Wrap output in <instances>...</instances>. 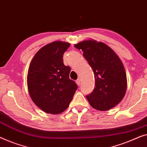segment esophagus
Returning a JSON list of instances; mask_svg holds the SVG:
<instances>
[{
  "instance_id": "obj_1",
  "label": "esophagus",
  "mask_w": 147,
  "mask_h": 147,
  "mask_svg": "<svg viewBox=\"0 0 147 147\" xmlns=\"http://www.w3.org/2000/svg\"><path fill=\"white\" fill-rule=\"evenodd\" d=\"M76 84H77L78 86H80L81 85V80H80V79H78V80L76 81Z\"/></svg>"
}]
</instances>
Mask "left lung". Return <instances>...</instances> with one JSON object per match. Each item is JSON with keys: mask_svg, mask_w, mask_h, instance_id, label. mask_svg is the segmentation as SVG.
Returning a JSON list of instances; mask_svg holds the SVG:
<instances>
[{"mask_svg": "<svg viewBox=\"0 0 147 147\" xmlns=\"http://www.w3.org/2000/svg\"><path fill=\"white\" fill-rule=\"evenodd\" d=\"M84 52L83 56L92 68L95 88L86 96L90 105L99 111H107L117 105L127 90L126 72L115 52L101 42L84 40L74 45Z\"/></svg>", "mask_w": 147, "mask_h": 147, "instance_id": "left-lung-1", "label": "left lung"}]
</instances>
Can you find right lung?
Instances as JSON below:
<instances>
[{
  "label": "right lung",
  "instance_id": "right-lung-1",
  "mask_svg": "<svg viewBox=\"0 0 147 147\" xmlns=\"http://www.w3.org/2000/svg\"><path fill=\"white\" fill-rule=\"evenodd\" d=\"M68 42L54 41L41 48L30 63L28 90L32 100L47 113L60 114L68 107L78 86L63 62Z\"/></svg>",
  "mask_w": 147,
  "mask_h": 147
}]
</instances>
